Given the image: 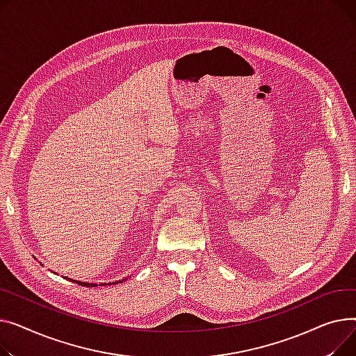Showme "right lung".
I'll use <instances>...</instances> for the list:
<instances>
[{
    "label": "right lung",
    "mask_w": 356,
    "mask_h": 356,
    "mask_svg": "<svg viewBox=\"0 0 356 356\" xmlns=\"http://www.w3.org/2000/svg\"><path fill=\"white\" fill-rule=\"evenodd\" d=\"M72 282H74V283H77V284H80V286H97V284H93V283H83V282H77V280H72ZM120 283V282H119ZM104 286V284H103Z\"/></svg>",
    "instance_id": "1"
}]
</instances>
